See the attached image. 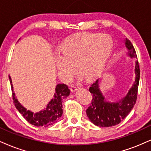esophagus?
I'll use <instances>...</instances> for the list:
<instances>
[{"label": "esophagus", "mask_w": 151, "mask_h": 151, "mask_svg": "<svg viewBox=\"0 0 151 151\" xmlns=\"http://www.w3.org/2000/svg\"><path fill=\"white\" fill-rule=\"evenodd\" d=\"M78 85H71L70 86V90L71 92H76V91L78 90Z\"/></svg>", "instance_id": "obj_1"}]
</instances>
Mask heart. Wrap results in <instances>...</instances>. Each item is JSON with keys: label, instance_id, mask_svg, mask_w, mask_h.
<instances>
[{"label": "heart", "instance_id": "heart-1", "mask_svg": "<svg viewBox=\"0 0 151 151\" xmlns=\"http://www.w3.org/2000/svg\"><path fill=\"white\" fill-rule=\"evenodd\" d=\"M113 39L109 35L82 33L68 38L56 56L58 71L66 79H70L78 68L85 78L92 80L103 72L111 57Z\"/></svg>", "mask_w": 151, "mask_h": 151}]
</instances>
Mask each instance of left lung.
<instances>
[{"mask_svg":"<svg viewBox=\"0 0 151 151\" xmlns=\"http://www.w3.org/2000/svg\"><path fill=\"white\" fill-rule=\"evenodd\" d=\"M124 45L127 50V55L131 58H137L134 48L132 42L125 38ZM135 80L132 86L125 96L118 101H109L104 97L100 89L101 81L98 79L89 89L92 96V102L86 113L93 124L99 127H108L120 123L127 117L133 109L137 98V92L140 78V70L138 61H135Z\"/></svg>","mask_w":151,"mask_h":151,"instance_id":"1","label":"left lung"}]
</instances>
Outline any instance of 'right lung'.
<instances>
[{
  "instance_id": "1",
  "label": "right lung",
  "mask_w": 151,
  "mask_h": 151,
  "mask_svg": "<svg viewBox=\"0 0 151 151\" xmlns=\"http://www.w3.org/2000/svg\"><path fill=\"white\" fill-rule=\"evenodd\" d=\"M9 79L12 88V99L14 106L19 112L23 115L24 118L29 123L37 127H48L52 125L59 120L63 113L62 99L66 98L70 92L66 85H57L53 98L49 101L45 109L35 113L29 110H27L19 102L13 91L12 79L10 76H9Z\"/></svg>"
}]
</instances>
